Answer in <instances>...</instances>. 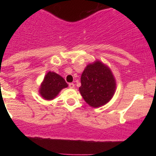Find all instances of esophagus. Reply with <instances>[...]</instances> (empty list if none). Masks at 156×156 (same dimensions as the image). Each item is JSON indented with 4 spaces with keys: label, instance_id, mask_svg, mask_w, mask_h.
<instances>
[{
    "label": "esophagus",
    "instance_id": "obj_1",
    "mask_svg": "<svg viewBox=\"0 0 156 156\" xmlns=\"http://www.w3.org/2000/svg\"><path fill=\"white\" fill-rule=\"evenodd\" d=\"M69 88H74L75 87V84H74L73 83H69Z\"/></svg>",
    "mask_w": 156,
    "mask_h": 156
}]
</instances>
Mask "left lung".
<instances>
[{
  "mask_svg": "<svg viewBox=\"0 0 156 156\" xmlns=\"http://www.w3.org/2000/svg\"><path fill=\"white\" fill-rule=\"evenodd\" d=\"M80 92L88 105L99 107L108 102L115 90L111 70L101 62L89 64L81 76Z\"/></svg>",
  "mask_w": 156,
  "mask_h": 156,
  "instance_id": "left-lung-1",
  "label": "left lung"
}]
</instances>
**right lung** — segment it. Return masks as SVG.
<instances>
[{"instance_id": "1", "label": "right lung", "mask_w": 156, "mask_h": 156, "mask_svg": "<svg viewBox=\"0 0 156 156\" xmlns=\"http://www.w3.org/2000/svg\"><path fill=\"white\" fill-rule=\"evenodd\" d=\"M67 86L68 84L61 76L53 72H48L41 84L40 93L46 100H51L57 96L62 89Z\"/></svg>"}]
</instances>
